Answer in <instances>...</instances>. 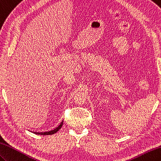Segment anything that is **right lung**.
I'll list each match as a JSON object with an SVG mask.
<instances>
[{
    "mask_svg": "<svg viewBox=\"0 0 161 161\" xmlns=\"http://www.w3.org/2000/svg\"><path fill=\"white\" fill-rule=\"evenodd\" d=\"M63 121H62L59 125L56 128H55L54 130H51L49 131H46V132H36L35 131V132H33V133H34L36 134H38V135H52V134L56 133V132L58 131L60 129V128H61V127L63 126Z\"/></svg>",
    "mask_w": 161,
    "mask_h": 161,
    "instance_id": "obj_1",
    "label": "right lung"
}]
</instances>
